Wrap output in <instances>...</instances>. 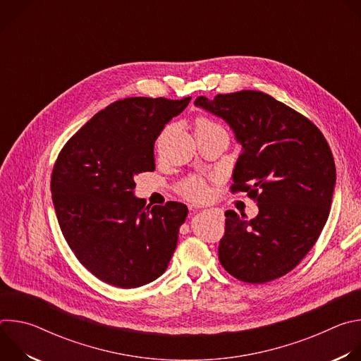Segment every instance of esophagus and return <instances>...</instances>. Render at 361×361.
<instances>
[{"label": "esophagus", "instance_id": "esophagus-1", "mask_svg": "<svg viewBox=\"0 0 361 361\" xmlns=\"http://www.w3.org/2000/svg\"><path fill=\"white\" fill-rule=\"evenodd\" d=\"M214 213H216V214H220V210H214Z\"/></svg>", "mask_w": 361, "mask_h": 361}]
</instances>
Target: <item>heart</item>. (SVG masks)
Masks as SVG:
<instances>
[{
  "mask_svg": "<svg viewBox=\"0 0 361 361\" xmlns=\"http://www.w3.org/2000/svg\"><path fill=\"white\" fill-rule=\"evenodd\" d=\"M214 126L216 124H213L210 120L200 117L195 121V131L202 130V128H210ZM178 190L184 197L194 200V201H200V200H204L205 197H207V187H205L202 180H200L197 177H190V178L183 180L178 185Z\"/></svg>",
  "mask_w": 361,
  "mask_h": 361,
  "instance_id": "1",
  "label": "heart"
}]
</instances>
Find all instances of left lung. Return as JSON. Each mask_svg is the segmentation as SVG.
<instances>
[{"mask_svg":"<svg viewBox=\"0 0 361 361\" xmlns=\"http://www.w3.org/2000/svg\"><path fill=\"white\" fill-rule=\"evenodd\" d=\"M223 118L241 145L231 191H245L259 214L226 212L221 266L235 279L263 284L291 271L316 244L330 214L336 166L322 131L262 91L197 97Z\"/></svg>","mask_w":361,"mask_h":361,"instance_id":"left-lung-1","label":"left lung"}]
</instances>
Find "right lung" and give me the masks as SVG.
Segmentation results:
<instances>
[{"mask_svg":"<svg viewBox=\"0 0 361 361\" xmlns=\"http://www.w3.org/2000/svg\"><path fill=\"white\" fill-rule=\"evenodd\" d=\"M183 99L133 97L97 113L64 145L51 176L60 228L97 279L135 288L169 267L187 205H145L135 176L156 170L154 142L188 106Z\"/></svg>","mask_w":361,"mask_h":361,"instance_id":"right-lung-1","label":"right lung"}]
</instances>
